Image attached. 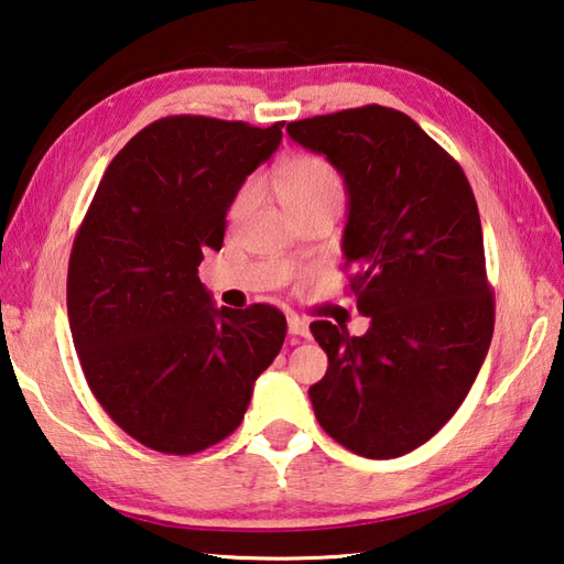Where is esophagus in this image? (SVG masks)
<instances>
[{"label":"esophagus","mask_w":564,"mask_h":564,"mask_svg":"<svg viewBox=\"0 0 564 564\" xmlns=\"http://www.w3.org/2000/svg\"><path fill=\"white\" fill-rule=\"evenodd\" d=\"M289 333H291V335L308 337V335H311V327H308V323L303 321V317H299V315H289Z\"/></svg>","instance_id":"esophagus-1"}]
</instances>
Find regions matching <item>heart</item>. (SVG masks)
<instances>
[{
    "label": "heart",
    "instance_id": "b5f03b06",
    "mask_svg": "<svg viewBox=\"0 0 564 564\" xmlns=\"http://www.w3.org/2000/svg\"><path fill=\"white\" fill-rule=\"evenodd\" d=\"M271 189L281 207L299 214L317 204H340L345 197V184L340 172L321 155H295L275 167L271 177ZM256 199V187L247 184L231 204V217H241Z\"/></svg>",
    "mask_w": 564,
    "mask_h": 564
}]
</instances>
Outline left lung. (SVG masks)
Returning a JSON list of instances; mask_svg holds the SVG:
<instances>
[{"label":"left lung","mask_w":564,"mask_h":564,"mask_svg":"<svg viewBox=\"0 0 564 564\" xmlns=\"http://www.w3.org/2000/svg\"><path fill=\"white\" fill-rule=\"evenodd\" d=\"M347 189L345 265L370 317L365 335L311 323L327 372L308 389L317 422L367 458L429 442L464 402L494 337L474 189L448 152L394 108L362 106L289 122Z\"/></svg>","instance_id":"1"}]
</instances>
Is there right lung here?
Segmentation results:
<instances>
[{
    "label": "right lung",
    "mask_w": 564,
    "mask_h": 564,
    "mask_svg": "<svg viewBox=\"0 0 564 564\" xmlns=\"http://www.w3.org/2000/svg\"><path fill=\"white\" fill-rule=\"evenodd\" d=\"M281 128L150 122L112 158L74 239L66 303L86 382L112 422L155 452L187 456L227 438L281 352L279 308H217L197 275Z\"/></svg>",
    "instance_id": "add662e5"
}]
</instances>
